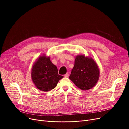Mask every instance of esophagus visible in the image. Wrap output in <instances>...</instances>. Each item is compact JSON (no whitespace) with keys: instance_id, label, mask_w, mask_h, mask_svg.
I'll use <instances>...</instances> for the list:
<instances>
[{"instance_id":"obj_1","label":"esophagus","mask_w":129,"mask_h":129,"mask_svg":"<svg viewBox=\"0 0 129 129\" xmlns=\"http://www.w3.org/2000/svg\"><path fill=\"white\" fill-rule=\"evenodd\" d=\"M69 76V73L67 72L66 74H65L64 75V77H68Z\"/></svg>"}]
</instances>
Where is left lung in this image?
I'll return each mask as SVG.
<instances>
[{
  "mask_svg": "<svg viewBox=\"0 0 129 129\" xmlns=\"http://www.w3.org/2000/svg\"><path fill=\"white\" fill-rule=\"evenodd\" d=\"M99 70L92 58L84 55L76 56L70 79L82 90L91 89L96 85L99 78Z\"/></svg>",
  "mask_w": 129,
  "mask_h": 129,
  "instance_id": "8db88e82",
  "label": "left lung"
}]
</instances>
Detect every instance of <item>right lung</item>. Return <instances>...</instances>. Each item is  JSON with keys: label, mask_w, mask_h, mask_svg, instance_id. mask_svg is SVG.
Returning a JSON list of instances; mask_svg holds the SVG:
<instances>
[{"label": "right lung", "mask_w": 129, "mask_h": 129, "mask_svg": "<svg viewBox=\"0 0 129 129\" xmlns=\"http://www.w3.org/2000/svg\"><path fill=\"white\" fill-rule=\"evenodd\" d=\"M31 78L38 89L48 91L54 89L63 76L58 75L57 67L51 62L50 57L44 54L40 56L33 64Z\"/></svg>", "instance_id": "right-lung-1"}]
</instances>
